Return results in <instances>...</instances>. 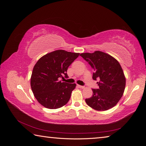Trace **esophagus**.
Wrapping results in <instances>:
<instances>
[{
	"mask_svg": "<svg viewBox=\"0 0 146 146\" xmlns=\"http://www.w3.org/2000/svg\"><path fill=\"white\" fill-rule=\"evenodd\" d=\"M77 86H78V88H82V89H83V88H85V86H82V85H77Z\"/></svg>",
	"mask_w": 146,
	"mask_h": 146,
	"instance_id": "esophagus-1",
	"label": "esophagus"
}]
</instances>
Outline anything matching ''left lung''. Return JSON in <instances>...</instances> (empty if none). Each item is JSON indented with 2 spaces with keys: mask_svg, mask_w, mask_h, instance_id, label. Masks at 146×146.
Listing matches in <instances>:
<instances>
[{
  "mask_svg": "<svg viewBox=\"0 0 146 146\" xmlns=\"http://www.w3.org/2000/svg\"><path fill=\"white\" fill-rule=\"evenodd\" d=\"M82 58L94 69V80H98L99 89H92L91 98L86 99L88 106L98 111H106L114 107L121 99L125 87V77L118 61L101 51L82 53Z\"/></svg>",
  "mask_w": 146,
  "mask_h": 146,
  "instance_id": "left-lung-1",
  "label": "left lung"
}]
</instances>
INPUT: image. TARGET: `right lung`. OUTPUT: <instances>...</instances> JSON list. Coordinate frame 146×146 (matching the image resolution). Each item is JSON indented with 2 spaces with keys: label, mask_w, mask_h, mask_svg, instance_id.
<instances>
[{
  "label": "right lung",
  "mask_w": 146,
  "mask_h": 146,
  "mask_svg": "<svg viewBox=\"0 0 146 146\" xmlns=\"http://www.w3.org/2000/svg\"><path fill=\"white\" fill-rule=\"evenodd\" d=\"M64 50H57L42 56L35 64L30 85L38 102L49 109L62 107L68 102L76 83L61 82L60 78L68 77L69 66L79 55Z\"/></svg>",
  "instance_id": "1"
}]
</instances>
